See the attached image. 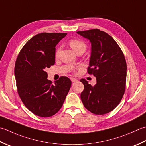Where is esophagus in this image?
<instances>
[{"label": "esophagus", "mask_w": 146, "mask_h": 146, "mask_svg": "<svg viewBox=\"0 0 146 146\" xmlns=\"http://www.w3.org/2000/svg\"><path fill=\"white\" fill-rule=\"evenodd\" d=\"M70 80H71V81H72V82L77 81V79H75V78H74V77H71Z\"/></svg>", "instance_id": "34e87169"}]
</instances>
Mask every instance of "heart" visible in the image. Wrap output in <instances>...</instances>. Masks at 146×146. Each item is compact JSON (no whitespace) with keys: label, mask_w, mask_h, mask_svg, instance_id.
<instances>
[{"label":"heart","mask_w":146,"mask_h":146,"mask_svg":"<svg viewBox=\"0 0 146 146\" xmlns=\"http://www.w3.org/2000/svg\"><path fill=\"white\" fill-rule=\"evenodd\" d=\"M69 45L70 46L71 48L76 53L79 52H85L86 50V44L84 42H83L82 41L76 40V39H72L69 41ZM61 51V47H58L56 49L55 52V57H58Z\"/></svg>","instance_id":"obj_1"}]
</instances>
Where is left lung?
I'll return each instance as SVG.
<instances>
[{
  "label": "left lung",
  "instance_id": "1",
  "mask_svg": "<svg viewBox=\"0 0 146 146\" xmlns=\"http://www.w3.org/2000/svg\"><path fill=\"white\" fill-rule=\"evenodd\" d=\"M90 41L91 53L88 72L96 77L92 86L84 79L81 94L85 108L95 115L111 111L120 103L125 90L127 64L123 53L110 35L98 29L77 31Z\"/></svg>",
  "mask_w": 146,
  "mask_h": 146
}]
</instances>
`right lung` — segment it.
<instances>
[{"instance_id": "right-lung-1", "label": "right lung", "mask_w": 146, "mask_h": 146, "mask_svg": "<svg viewBox=\"0 0 146 146\" xmlns=\"http://www.w3.org/2000/svg\"><path fill=\"white\" fill-rule=\"evenodd\" d=\"M66 33H41L26 43L17 56L14 67L17 93L33 113L49 117L61 108L70 88L67 77L62 76L54 84L45 71L55 64V46Z\"/></svg>"}]
</instances>
